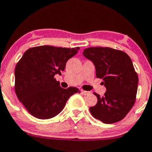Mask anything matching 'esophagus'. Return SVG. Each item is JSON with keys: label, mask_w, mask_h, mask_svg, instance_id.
Here are the masks:
<instances>
[{"label": "esophagus", "mask_w": 152, "mask_h": 152, "mask_svg": "<svg viewBox=\"0 0 152 152\" xmlns=\"http://www.w3.org/2000/svg\"><path fill=\"white\" fill-rule=\"evenodd\" d=\"M81 93L84 94V95H88V94H90L91 92L90 91H84V90H81Z\"/></svg>", "instance_id": "34e87169"}]
</instances>
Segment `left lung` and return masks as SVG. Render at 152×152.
Listing matches in <instances>:
<instances>
[{
    "instance_id": "8db88e82",
    "label": "left lung",
    "mask_w": 152,
    "mask_h": 152,
    "mask_svg": "<svg viewBox=\"0 0 152 152\" xmlns=\"http://www.w3.org/2000/svg\"><path fill=\"white\" fill-rule=\"evenodd\" d=\"M83 55L94 64L96 76L103 79L104 96L97 94V103L90 107L91 113L104 124L121 121L135 103L138 76L130 57L122 51L109 47H91Z\"/></svg>"
}]
</instances>
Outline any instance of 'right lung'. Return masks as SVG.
Masks as SVG:
<instances>
[{
	"mask_svg": "<svg viewBox=\"0 0 152 152\" xmlns=\"http://www.w3.org/2000/svg\"><path fill=\"white\" fill-rule=\"evenodd\" d=\"M79 48L40 46L28 49L15 69V91L19 101L33 116L49 119L58 115L76 87L62 88L54 76L61 74L69 58Z\"/></svg>",
	"mask_w": 152,
	"mask_h": 152,
	"instance_id": "obj_1",
	"label": "right lung"
}]
</instances>
